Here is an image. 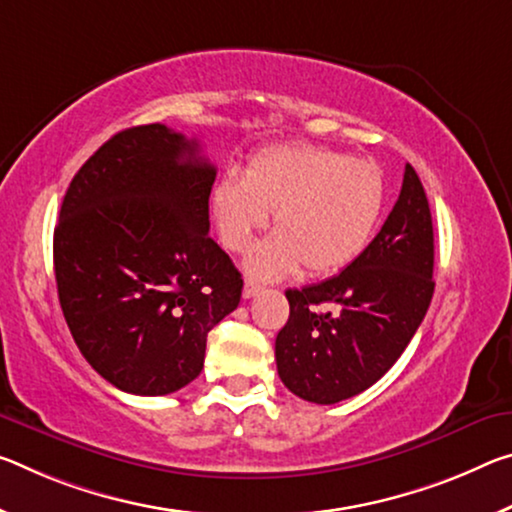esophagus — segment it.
Masks as SVG:
<instances>
[{
    "mask_svg": "<svg viewBox=\"0 0 512 512\" xmlns=\"http://www.w3.org/2000/svg\"><path fill=\"white\" fill-rule=\"evenodd\" d=\"M262 289H264V287L257 285V282L246 280V285H243V298H255Z\"/></svg>",
    "mask_w": 512,
    "mask_h": 512,
    "instance_id": "obj_1",
    "label": "esophagus"
}]
</instances>
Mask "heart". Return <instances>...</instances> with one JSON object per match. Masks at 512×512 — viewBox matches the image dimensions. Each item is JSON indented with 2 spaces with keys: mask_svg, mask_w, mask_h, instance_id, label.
<instances>
[{
  "mask_svg": "<svg viewBox=\"0 0 512 512\" xmlns=\"http://www.w3.org/2000/svg\"><path fill=\"white\" fill-rule=\"evenodd\" d=\"M383 205L376 164L312 143L259 150L243 177L227 173L212 191L218 239L230 253H246L273 212L278 234L246 259L259 280L285 278L300 264L307 275L342 271L369 243Z\"/></svg>",
  "mask_w": 512,
  "mask_h": 512,
  "instance_id": "1",
  "label": "heart"
}]
</instances>
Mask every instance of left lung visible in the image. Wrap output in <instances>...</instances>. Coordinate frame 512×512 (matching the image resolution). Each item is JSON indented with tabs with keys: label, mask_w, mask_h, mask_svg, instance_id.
<instances>
[{
	"label": "left lung",
	"mask_w": 512,
	"mask_h": 512,
	"mask_svg": "<svg viewBox=\"0 0 512 512\" xmlns=\"http://www.w3.org/2000/svg\"><path fill=\"white\" fill-rule=\"evenodd\" d=\"M433 259L431 207L405 164L399 200L369 246L335 278L285 291L289 321L275 339V362L289 392L330 405L383 378L431 305Z\"/></svg>",
	"instance_id": "left-lung-1"
}]
</instances>
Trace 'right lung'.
<instances>
[{
    "mask_svg": "<svg viewBox=\"0 0 512 512\" xmlns=\"http://www.w3.org/2000/svg\"><path fill=\"white\" fill-rule=\"evenodd\" d=\"M216 168L196 139L129 127L77 170L54 227L61 310L86 362L127 394L200 376L207 335L243 280L209 237Z\"/></svg>",
    "mask_w": 512,
    "mask_h": 512,
    "instance_id": "1",
    "label": "right lung"
}]
</instances>
